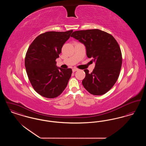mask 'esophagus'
I'll list each match as a JSON object with an SVG mask.
<instances>
[{"instance_id": "esophagus-1", "label": "esophagus", "mask_w": 146, "mask_h": 146, "mask_svg": "<svg viewBox=\"0 0 146 146\" xmlns=\"http://www.w3.org/2000/svg\"><path fill=\"white\" fill-rule=\"evenodd\" d=\"M78 70V69H77L76 68H73L72 69V71H73V72H76V71H77Z\"/></svg>"}]
</instances>
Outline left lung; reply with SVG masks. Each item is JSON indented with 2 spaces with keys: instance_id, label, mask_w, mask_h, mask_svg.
Masks as SVG:
<instances>
[{
  "instance_id": "left-lung-1",
  "label": "left lung",
  "mask_w": 146,
  "mask_h": 146,
  "mask_svg": "<svg viewBox=\"0 0 146 146\" xmlns=\"http://www.w3.org/2000/svg\"><path fill=\"white\" fill-rule=\"evenodd\" d=\"M71 37L83 44L88 57L95 62L91 73L84 70V88L94 95L106 94L116 83L121 70L122 56L118 42L111 35L98 29L75 31Z\"/></svg>"
}]
</instances>
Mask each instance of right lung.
Segmentation results:
<instances>
[{"instance_id":"1","label":"right lung","mask_w":146,"mask_h":146,"mask_svg":"<svg viewBox=\"0 0 146 146\" xmlns=\"http://www.w3.org/2000/svg\"><path fill=\"white\" fill-rule=\"evenodd\" d=\"M72 32H45L38 35L28 48L25 61L28 79L35 90L43 97L58 96L68 84L72 69L57 67L55 60Z\"/></svg>"}]
</instances>
